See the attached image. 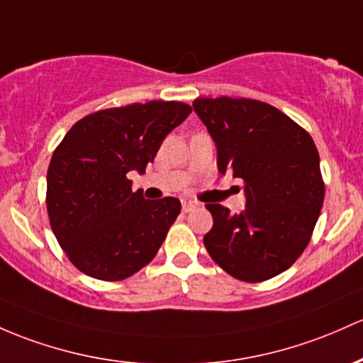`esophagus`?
<instances>
[{
  "mask_svg": "<svg viewBox=\"0 0 363 363\" xmlns=\"http://www.w3.org/2000/svg\"><path fill=\"white\" fill-rule=\"evenodd\" d=\"M194 208H196V203H194V201H191V200L182 201V212L188 213V212H191V210H194Z\"/></svg>",
  "mask_w": 363,
  "mask_h": 363,
  "instance_id": "1",
  "label": "esophagus"
}]
</instances>
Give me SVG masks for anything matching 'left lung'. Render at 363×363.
<instances>
[{
	"mask_svg": "<svg viewBox=\"0 0 363 363\" xmlns=\"http://www.w3.org/2000/svg\"><path fill=\"white\" fill-rule=\"evenodd\" d=\"M194 111L217 145L220 174L245 182V212L210 203L206 252L229 276L262 282L288 270L305 252L324 203L312 136L269 103L196 98Z\"/></svg>",
	"mask_w": 363,
	"mask_h": 363,
	"instance_id": "left-lung-1",
	"label": "left lung"
}]
</instances>
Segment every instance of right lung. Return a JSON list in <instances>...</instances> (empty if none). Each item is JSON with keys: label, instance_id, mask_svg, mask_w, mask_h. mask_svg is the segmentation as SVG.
Returning a JSON list of instances; mask_svg holds the SVG:
<instances>
[{"label": "right lung", "instance_id": "right-lung-1", "mask_svg": "<svg viewBox=\"0 0 363 363\" xmlns=\"http://www.w3.org/2000/svg\"><path fill=\"white\" fill-rule=\"evenodd\" d=\"M191 106L153 99L86 115L72 125L48 167L46 206L55 236L86 276L122 281L160 250L181 201L145 200L127 174L145 172Z\"/></svg>", "mask_w": 363, "mask_h": 363}]
</instances>
